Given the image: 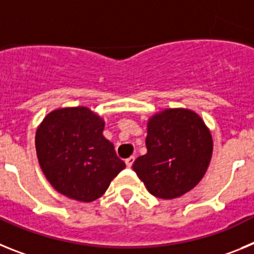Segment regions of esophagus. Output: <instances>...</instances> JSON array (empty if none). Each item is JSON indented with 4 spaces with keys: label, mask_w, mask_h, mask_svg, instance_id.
<instances>
[{
    "label": "esophagus",
    "mask_w": 254,
    "mask_h": 254,
    "mask_svg": "<svg viewBox=\"0 0 254 254\" xmlns=\"http://www.w3.org/2000/svg\"><path fill=\"white\" fill-rule=\"evenodd\" d=\"M133 161H134V156H129L128 159H126V165H127V168H131Z\"/></svg>",
    "instance_id": "obj_1"
}]
</instances>
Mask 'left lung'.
I'll return each instance as SVG.
<instances>
[{
    "label": "left lung",
    "mask_w": 254,
    "mask_h": 254,
    "mask_svg": "<svg viewBox=\"0 0 254 254\" xmlns=\"http://www.w3.org/2000/svg\"><path fill=\"white\" fill-rule=\"evenodd\" d=\"M146 147L132 169L152 196L172 199L187 193L205 176L212 137L194 112L165 109L149 120Z\"/></svg>",
    "instance_id": "1"
}]
</instances>
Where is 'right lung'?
<instances>
[{
    "label": "right lung",
    "instance_id": "right-lung-1",
    "mask_svg": "<svg viewBox=\"0 0 254 254\" xmlns=\"http://www.w3.org/2000/svg\"><path fill=\"white\" fill-rule=\"evenodd\" d=\"M103 129L104 121L85 107L57 109L40 123L35 134L38 160L60 193L91 202L125 169Z\"/></svg>",
    "mask_w": 254,
    "mask_h": 254
}]
</instances>
